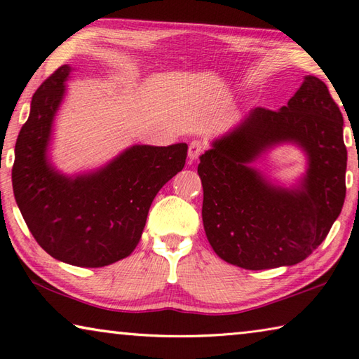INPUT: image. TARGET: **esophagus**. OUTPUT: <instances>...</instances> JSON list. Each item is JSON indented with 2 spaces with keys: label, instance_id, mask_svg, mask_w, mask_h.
Masks as SVG:
<instances>
[{
  "label": "esophagus",
  "instance_id": "1",
  "mask_svg": "<svg viewBox=\"0 0 359 359\" xmlns=\"http://www.w3.org/2000/svg\"><path fill=\"white\" fill-rule=\"evenodd\" d=\"M202 152H203L202 142L194 140V142L189 143V147H188V157H189V160H197V158L201 157Z\"/></svg>",
  "mask_w": 359,
  "mask_h": 359
}]
</instances>
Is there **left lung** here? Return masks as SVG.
<instances>
[{"instance_id": "left-lung-1", "label": "left lung", "mask_w": 359, "mask_h": 359, "mask_svg": "<svg viewBox=\"0 0 359 359\" xmlns=\"http://www.w3.org/2000/svg\"><path fill=\"white\" fill-rule=\"evenodd\" d=\"M342 114L313 75L279 111L256 108L212 142L197 172L202 220L216 255L245 270L294 265L327 238L346 199ZM279 142H296L309 168L293 190L271 186L249 163Z\"/></svg>"}]
</instances>
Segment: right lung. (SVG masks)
<instances>
[{
  "label": "right lung",
  "instance_id": "obj_1",
  "mask_svg": "<svg viewBox=\"0 0 359 359\" xmlns=\"http://www.w3.org/2000/svg\"><path fill=\"white\" fill-rule=\"evenodd\" d=\"M72 67L36 89L15 143L12 187L22 219L46 253L95 269L129 256L156 194L185 166L188 144H134L100 170L69 177L48 158L52 123Z\"/></svg>",
  "mask_w": 359,
  "mask_h": 359
}]
</instances>
